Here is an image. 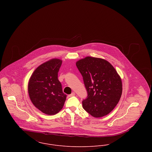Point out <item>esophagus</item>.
Segmentation results:
<instances>
[{"instance_id": "34e87169", "label": "esophagus", "mask_w": 152, "mask_h": 152, "mask_svg": "<svg viewBox=\"0 0 152 152\" xmlns=\"http://www.w3.org/2000/svg\"><path fill=\"white\" fill-rule=\"evenodd\" d=\"M75 92H72L71 94H69V95H68V96L69 97H71V96H75Z\"/></svg>"}]
</instances>
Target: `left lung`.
<instances>
[{
    "label": "left lung",
    "mask_w": 152,
    "mask_h": 152,
    "mask_svg": "<svg viewBox=\"0 0 152 152\" xmlns=\"http://www.w3.org/2000/svg\"><path fill=\"white\" fill-rule=\"evenodd\" d=\"M87 91L83 107L95 118L109 113L122 95V84L115 69L108 61L87 57L76 63Z\"/></svg>",
    "instance_id": "8db88e82"
}]
</instances>
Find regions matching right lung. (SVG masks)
Listing matches in <instances>:
<instances>
[{
	"mask_svg": "<svg viewBox=\"0 0 152 152\" xmlns=\"http://www.w3.org/2000/svg\"><path fill=\"white\" fill-rule=\"evenodd\" d=\"M62 64L52 59L38 66L31 75L28 85L30 98L33 105L47 115H54L63 108L66 95L58 79Z\"/></svg>",
	"mask_w": 152,
	"mask_h": 152,
	"instance_id": "right-lung-1",
	"label": "right lung"
}]
</instances>
